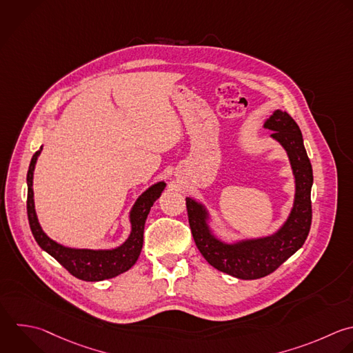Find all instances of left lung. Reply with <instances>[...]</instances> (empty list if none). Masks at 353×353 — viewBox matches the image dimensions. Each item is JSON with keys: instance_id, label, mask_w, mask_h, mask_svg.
<instances>
[{"instance_id": "obj_1", "label": "left lung", "mask_w": 353, "mask_h": 353, "mask_svg": "<svg viewBox=\"0 0 353 353\" xmlns=\"http://www.w3.org/2000/svg\"><path fill=\"white\" fill-rule=\"evenodd\" d=\"M262 127L272 131L270 138L285 150L295 186L290 214L276 232L261 237L223 240L211 228L212 216L208 208L201 201L186 197L192 234L201 255L215 269L243 280L274 272L303 245L312 222L313 172L299 127L280 109L274 110Z\"/></svg>"}]
</instances>
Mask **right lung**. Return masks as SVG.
<instances>
[{
    "mask_svg": "<svg viewBox=\"0 0 353 353\" xmlns=\"http://www.w3.org/2000/svg\"><path fill=\"white\" fill-rule=\"evenodd\" d=\"M43 146L34 153L29 171H28V216L32 233L37 244L54 256L63 268H66L73 276L85 281H101L106 279L116 277L128 269H131L139 258L143 245V230L145 222L150 212L154 201L161 196L167 183L164 181L156 182L149 186L134 203L130 210V223L131 232L127 240L114 248H73L66 247L55 240H52L41 228L36 205H34V192H33V178L37 160L41 154Z\"/></svg>",
    "mask_w": 353,
    "mask_h": 353,
    "instance_id": "add662e5",
    "label": "right lung"
}]
</instances>
